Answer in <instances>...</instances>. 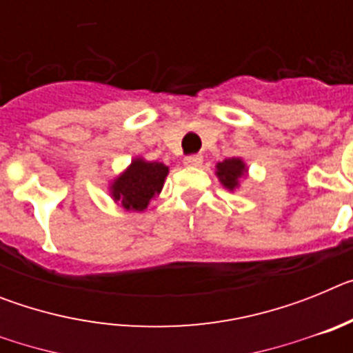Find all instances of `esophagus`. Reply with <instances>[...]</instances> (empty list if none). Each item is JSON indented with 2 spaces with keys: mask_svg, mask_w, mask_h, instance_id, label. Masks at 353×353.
Wrapping results in <instances>:
<instances>
[{
  "mask_svg": "<svg viewBox=\"0 0 353 353\" xmlns=\"http://www.w3.org/2000/svg\"><path fill=\"white\" fill-rule=\"evenodd\" d=\"M201 162H203V157H201V155H189V157L183 159V164L191 168L201 166Z\"/></svg>",
  "mask_w": 353,
  "mask_h": 353,
  "instance_id": "1",
  "label": "esophagus"
}]
</instances>
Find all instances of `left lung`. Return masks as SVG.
<instances>
[{
  "mask_svg": "<svg viewBox=\"0 0 353 353\" xmlns=\"http://www.w3.org/2000/svg\"><path fill=\"white\" fill-rule=\"evenodd\" d=\"M215 176L219 179L221 185L228 191H236L240 182L248 176V164L242 157L224 159L223 162L215 164Z\"/></svg>",
  "mask_w": 353,
  "mask_h": 353,
  "instance_id": "obj_1",
  "label": "left lung"
}]
</instances>
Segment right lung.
I'll return each instance as SVG.
<instances>
[{
	"instance_id": "add662e5",
	"label": "right lung",
	"mask_w": 353,
	"mask_h": 353,
	"mask_svg": "<svg viewBox=\"0 0 353 353\" xmlns=\"http://www.w3.org/2000/svg\"><path fill=\"white\" fill-rule=\"evenodd\" d=\"M170 168L162 162L134 157L129 166L109 182V196L129 212H143L150 201L161 194Z\"/></svg>"
}]
</instances>
